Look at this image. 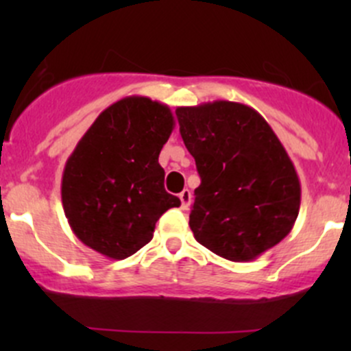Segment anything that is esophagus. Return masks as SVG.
I'll use <instances>...</instances> for the list:
<instances>
[{
	"label": "esophagus",
	"mask_w": 351,
	"mask_h": 351,
	"mask_svg": "<svg viewBox=\"0 0 351 351\" xmlns=\"http://www.w3.org/2000/svg\"><path fill=\"white\" fill-rule=\"evenodd\" d=\"M180 200H182V208L183 210H186V208L190 207V202H192V193H190L189 189H185L182 193H180Z\"/></svg>",
	"instance_id": "1"
}]
</instances>
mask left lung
<instances>
[{"label":"left lung","mask_w":351,"mask_h":351,"mask_svg":"<svg viewBox=\"0 0 351 351\" xmlns=\"http://www.w3.org/2000/svg\"><path fill=\"white\" fill-rule=\"evenodd\" d=\"M176 117L202 180L189 222L197 241L231 261L280 243L299 215L300 182L267 120L226 100L178 107Z\"/></svg>","instance_id":"1"}]
</instances>
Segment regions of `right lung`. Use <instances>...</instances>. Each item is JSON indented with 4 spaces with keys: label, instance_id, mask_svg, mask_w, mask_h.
I'll return each mask as SVG.
<instances>
[{
    "label": "right lung",
    "instance_id": "right-lung-1",
    "mask_svg": "<svg viewBox=\"0 0 351 351\" xmlns=\"http://www.w3.org/2000/svg\"><path fill=\"white\" fill-rule=\"evenodd\" d=\"M175 119L168 105L127 97L97 117L67 158L61 197L81 243L123 260L153 239L158 219L180 198L165 190L159 153Z\"/></svg>",
    "mask_w": 351,
    "mask_h": 351
}]
</instances>
